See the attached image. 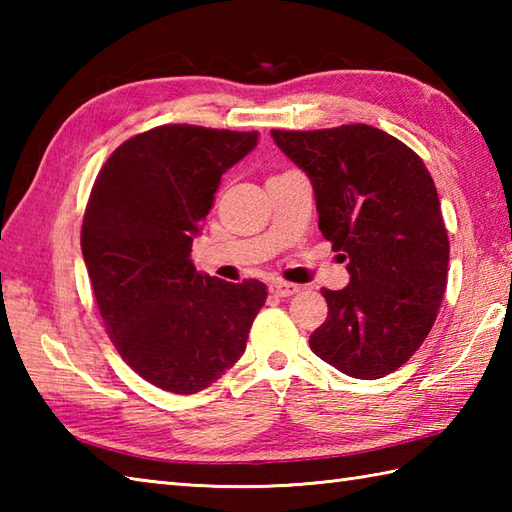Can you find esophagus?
Wrapping results in <instances>:
<instances>
[{"label": "esophagus", "mask_w": 512, "mask_h": 512, "mask_svg": "<svg viewBox=\"0 0 512 512\" xmlns=\"http://www.w3.org/2000/svg\"><path fill=\"white\" fill-rule=\"evenodd\" d=\"M268 290H270V295H275V297H292L295 292H299V286L288 284V281H273V284L268 286Z\"/></svg>", "instance_id": "obj_1"}]
</instances>
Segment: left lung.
Returning <instances> with one entry per match:
<instances>
[{
	"label": "left lung",
	"instance_id": "8db88e82",
	"mask_svg": "<svg viewBox=\"0 0 512 512\" xmlns=\"http://www.w3.org/2000/svg\"><path fill=\"white\" fill-rule=\"evenodd\" d=\"M270 134L308 173L321 233L350 259V284L321 290L328 319L310 350L352 378L396 372L427 339L447 288L449 235L431 173L363 123Z\"/></svg>",
	"mask_w": 512,
	"mask_h": 512
}]
</instances>
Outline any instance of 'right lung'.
I'll list each match as a JSON object with an SVG mask.
<instances>
[{
	"mask_svg": "<svg viewBox=\"0 0 512 512\" xmlns=\"http://www.w3.org/2000/svg\"><path fill=\"white\" fill-rule=\"evenodd\" d=\"M257 132L160 125L132 136L94 180L81 250L105 330L123 361L171 394H198L246 350L266 286L228 284L191 262L222 173Z\"/></svg>",
	"mask_w": 512,
	"mask_h": 512,
	"instance_id": "obj_1",
	"label": "right lung"
}]
</instances>
